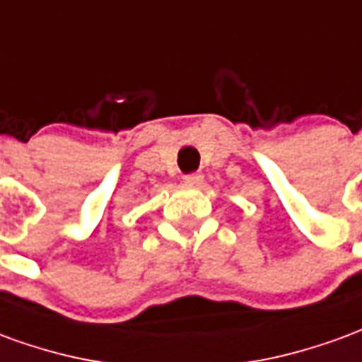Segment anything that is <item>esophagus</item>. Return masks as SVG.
Returning <instances> with one entry per match:
<instances>
[{"label": "esophagus", "mask_w": 362, "mask_h": 362, "mask_svg": "<svg viewBox=\"0 0 362 362\" xmlns=\"http://www.w3.org/2000/svg\"><path fill=\"white\" fill-rule=\"evenodd\" d=\"M184 182L189 184V186H202V182H204V174L202 173L186 174V176H184Z\"/></svg>", "instance_id": "34e87169"}]
</instances>
